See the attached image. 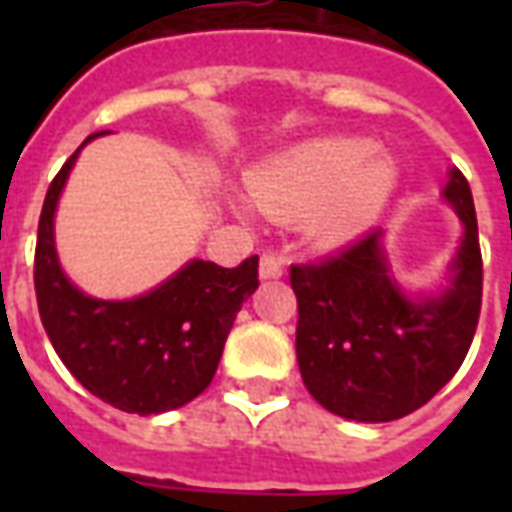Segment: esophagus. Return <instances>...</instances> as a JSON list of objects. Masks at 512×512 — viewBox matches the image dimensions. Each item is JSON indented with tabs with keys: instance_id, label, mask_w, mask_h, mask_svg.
Instances as JSON below:
<instances>
[{
	"instance_id": "obj_1",
	"label": "esophagus",
	"mask_w": 512,
	"mask_h": 512,
	"mask_svg": "<svg viewBox=\"0 0 512 512\" xmlns=\"http://www.w3.org/2000/svg\"><path fill=\"white\" fill-rule=\"evenodd\" d=\"M285 274V263L277 255L260 257V279H279Z\"/></svg>"
}]
</instances>
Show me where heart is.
<instances>
[{
    "mask_svg": "<svg viewBox=\"0 0 512 512\" xmlns=\"http://www.w3.org/2000/svg\"><path fill=\"white\" fill-rule=\"evenodd\" d=\"M400 167L370 139L315 136L279 150L249 172V200L277 222L307 219L312 241L345 246L367 233L392 200ZM249 216L252 208L238 202Z\"/></svg>",
    "mask_w": 512,
    "mask_h": 512,
    "instance_id": "1",
    "label": "heart"
}]
</instances>
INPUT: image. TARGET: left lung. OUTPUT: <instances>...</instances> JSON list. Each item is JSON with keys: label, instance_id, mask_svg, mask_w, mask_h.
Wrapping results in <instances>:
<instances>
[{"label": "left lung", "instance_id": "8db88e82", "mask_svg": "<svg viewBox=\"0 0 512 512\" xmlns=\"http://www.w3.org/2000/svg\"><path fill=\"white\" fill-rule=\"evenodd\" d=\"M441 197L463 224L450 282L411 296L389 268L384 230L318 266L290 268L299 299L296 359L310 395L356 422H392L425 406L472 345L483 301V257L472 189L450 169Z\"/></svg>", "mask_w": 512, "mask_h": 512}]
</instances>
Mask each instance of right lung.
<instances>
[{
    "mask_svg": "<svg viewBox=\"0 0 512 512\" xmlns=\"http://www.w3.org/2000/svg\"><path fill=\"white\" fill-rule=\"evenodd\" d=\"M104 134L109 131L90 134L82 147ZM82 147L51 180L40 211V321L62 365L87 392L128 414H164L186 406L213 381L235 315L257 290V255L235 268L189 260L134 299L87 296L65 277L54 244V213Z\"/></svg>",
    "mask_w": 512,
    "mask_h": 512,
    "instance_id": "obj_1",
    "label": "right lung"
}]
</instances>
